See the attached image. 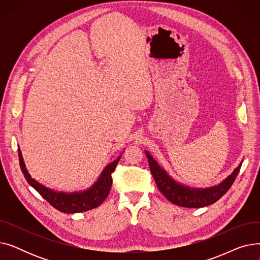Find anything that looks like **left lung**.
Returning a JSON list of instances; mask_svg holds the SVG:
<instances>
[{"mask_svg":"<svg viewBox=\"0 0 260 260\" xmlns=\"http://www.w3.org/2000/svg\"><path fill=\"white\" fill-rule=\"evenodd\" d=\"M145 155L148 160L149 169H151L152 175L160 192L172 203L184 208H202L219 200L234 183L241 167L239 166L233 174L229 176L219 185L204 189H190L187 186H183L174 181L170 176H168L166 171L158 166V163L151 155L147 152H145Z\"/></svg>","mask_w":260,"mask_h":260,"instance_id":"obj_1","label":"left lung"}]
</instances>
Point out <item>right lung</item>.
<instances>
[{
    "label": "right lung",
    "instance_id": "add662e5",
    "mask_svg": "<svg viewBox=\"0 0 260 260\" xmlns=\"http://www.w3.org/2000/svg\"><path fill=\"white\" fill-rule=\"evenodd\" d=\"M18 153H19L20 168L27 182H28L37 190V192L50 204V206H52L58 211L66 214L86 212L99 207L109 194V190H111L112 183H113L112 174L115 171L118 162L120 160V157H119L117 160L112 162L111 165H108L104 169L98 181L92 185V187L85 190V192L65 194V193L53 192V190L43 186L42 184H40L35 179H32L25 168L20 148H18Z\"/></svg>",
    "mask_w": 260,
    "mask_h": 260
}]
</instances>
